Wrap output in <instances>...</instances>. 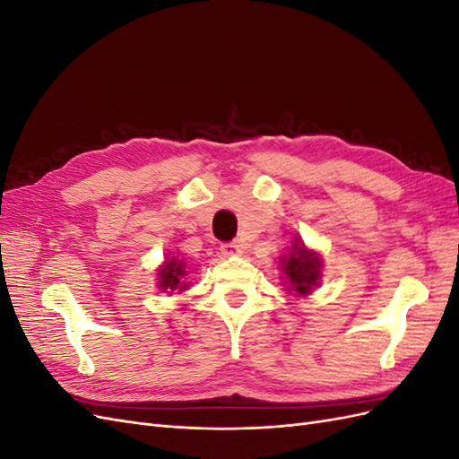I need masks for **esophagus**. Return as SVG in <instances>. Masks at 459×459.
<instances>
[{"mask_svg": "<svg viewBox=\"0 0 459 459\" xmlns=\"http://www.w3.org/2000/svg\"><path fill=\"white\" fill-rule=\"evenodd\" d=\"M220 248H221V253H224L226 256H239V255H243V245H241V241L224 243Z\"/></svg>", "mask_w": 459, "mask_h": 459, "instance_id": "1", "label": "esophagus"}]
</instances>
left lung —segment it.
Masks as SVG:
<instances>
[{
  "mask_svg": "<svg viewBox=\"0 0 459 459\" xmlns=\"http://www.w3.org/2000/svg\"><path fill=\"white\" fill-rule=\"evenodd\" d=\"M280 270L287 293H293L299 299L308 297L322 281L324 260L300 238H295L290 251L280 258Z\"/></svg>",
  "mask_w": 459,
  "mask_h": 459,
  "instance_id": "8db88e82",
  "label": "left lung"
}]
</instances>
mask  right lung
Returning a JSON list of instances; mask_svg holds the SVG:
<instances>
[{
  "label": "right lung",
  "instance_id": "1",
  "mask_svg": "<svg viewBox=\"0 0 459 459\" xmlns=\"http://www.w3.org/2000/svg\"><path fill=\"white\" fill-rule=\"evenodd\" d=\"M187 268H186V262L184 258H179L174 253H166L164 262L157 268V287L162 293H182V290L189 289L187 281Z\"/></svg>",
  "mask_w": 459,
  "mask_h": 459
}]
</instances>
